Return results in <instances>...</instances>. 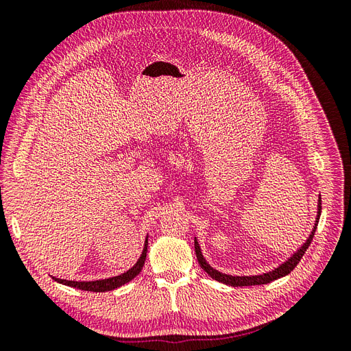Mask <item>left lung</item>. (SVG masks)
I'll use <instances>...</instances> for the list:
<instances>
[{"mask_svg":"<svg viewBox=\"0 0 351 351\" xmlns=\"http://www.w3.org/2000/svg\"><path fill=\"white\" fill-rule=\"evenodd\" d=\"M321 195H319V200H317V212H316V219H315V226L311 231L309 237L306 239V241L302 244V246L297 249L291 256L284 261L282 263H280L277 268H274L268 272H263V274H258V275H230V274H224V272H219L218 269L212 268L210 265L208 263V261L204 258V254H202V249L199 246V241L195 237V252H196V258L199 261L200 268L204 269L210 278H214L222 284H227L231 287H247V285H262V284H268L271 281H275L278 278L285 277V275H289L295 267L297 263L300 262V259L303 258L304 252L309 247V244L312 243V239L315 236V231L317 227V222H319V217H321Z\"/></svg>","mask_w":351,"mask_h":351,"instance_id":"1","label":"left lung"}]
</instances>
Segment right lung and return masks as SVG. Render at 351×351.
Instances as JSON below:
<instances>
[{"label":"right lung","instance_id":"right-lung-1","mask_svg":"<svg viewBox=\"0 0 351 351\" xmlns=\"http://www.w3.org/2000/svg\"><path fill=\"white\" fill-rule=\"evenodd\" d=\"M146 252H147V236L145 239V244H143V250L141 258L137 259V262L133 265V267L125 271L120 275H115V277H110L105 280H95V281H70V280H61V278H56L52 277V280H56L60 284H64L69 287H73V289H79V290H84V291H93V293H105V291H111L119 289V287L130 282L133 278H136L137 275L141 274L143 265H145V259H146Z\"/></svg>","mask_w":351,"mask_h":351}]
</instances>
